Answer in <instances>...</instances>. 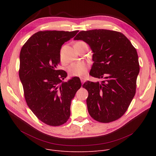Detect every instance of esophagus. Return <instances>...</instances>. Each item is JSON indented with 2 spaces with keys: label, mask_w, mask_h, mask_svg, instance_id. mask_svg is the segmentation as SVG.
<instances>
[{
  "label": "esophagus",
  "mask_w": 156,
  "mask_h": 156,
  "mask_svg": "<svg viewBox=\"0 0 156 156\" xmlns=\"http://www.w3.org/2000/svg\"><path fill=\"white\" fill-rule=\"evenodd\" d=\"M80 80L81 81V83H83L85 81V78H80Z\"/></svg>",
  "instance_id": "1"
}]
</instances>
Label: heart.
Returning <instances> with one entry per match:
<instances>
[{
	"label": "heart",
	"instance_id": "1",
	"mask_svg": "<svg viewBox=\"0 0 156 156\" xmlns=\"http://www.w3.org/2000/svg\"><path fill=\"white\" fill-rule=\"evenodd\" d=\"M83 42H78L76 44ZM88 68V65L87 62L80 61L78 62L72 63L68 68L69 75L73 76H83L86 75Z\"/></svg>",
	"mask_w": 156,
	"mask_h": 156
}]
</instances>
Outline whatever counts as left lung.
<instances>
[{
	"mask_svg": "<svg viewBox=\"0 0 156 156\" xmlns=\"http://www.w3.org/2000/svg\"><path fill=\"white\" fill-rule=\"evenodd\" d=\"M74 40L84 41L93 52L90 75L102 78L87 81L88 111L101 122H110L125 113L136 92L140 71L135 48L122 34L109 30L81 31Z\"/></svg>",
	"mask_w": 156,
	"mask_h": 156,
	"instance_id": "8db88e82",
	"label": "left lung"
}]
</instances>
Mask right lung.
<instances>
[{
	"instance_id": "add662e5",
	"label": "right lung",
	"mask_w": 156,
	"mask_h": 156,
	"mask_svg": "<svg viewBox=\"0 0 156 156\" xmlns=\"http://www.w3.org/2000/svg\"><path fill=\"white\" fill-rule=\"evenodd\" d=\"M78 32L38 31L20 52L19 76L24 98L35 115L48 125L60 126L68 120L71 101L81 86L78 77L64 82L67 73L57 69L62 45Z\"/></svg>"
}]
</instances>
